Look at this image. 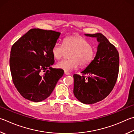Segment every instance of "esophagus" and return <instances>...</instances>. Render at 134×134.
<instances>
[{"instance_id":"1","label":"esophagus","mask_w":134,"mask_h":134,"mask_svg":"<svg viewBox=\"0 0 134 134\" xmlns=\"http://www.w3.org/2000/svg\"><path fill=\"white\" fill-rule=\"evenodd\" d=\"M64 74H65V75H70V73L69 72L66 71H64Z\"/></svg>"}]
</instances>
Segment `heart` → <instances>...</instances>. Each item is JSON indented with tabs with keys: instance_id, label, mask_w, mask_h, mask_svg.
<instances>
[{
	"instance_id": "b5f03b06",
	"label": "heart",
	"mask_w": 134,
	"mask_h": 134,
	"mask_svg": "<svg viewBox=\"0 0 134 134\" xmlns=\"http://www.w3.org/2000/svg\"><path fill=\"white\" fill-rule=\"evenodd\" d=\"M70 60H62L57 63L58 69L64 71H71L81 67L88 65L96 55V48L89 41L79 36H69L65 38L62 44L57 42L53 46L52 53L55 59H60L66 52H70Z\"/></svg>"
}]
</instances>
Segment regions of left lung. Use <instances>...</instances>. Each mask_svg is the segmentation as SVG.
Listing matches in <instances>:
<instances>
[{
  "label": "left lung",
  "instance_id": "obj_1",
  "mask_svg": "<svg viewBox=\"0 0 134 134\" xmlns=\"http://www.w3.org/2000/svg\"><path fill=\"white\" fill-rule=\"evenodd\" d=\"M85 36L97 38V52L93 60L81 72L82 75H73V92L81 103L90 104L103 100L113 90L118 75L120 58L115 46L103 34Z\"/></svg>",
  "mask_w": 134,
  "mask_h": 134
}]
</instances>
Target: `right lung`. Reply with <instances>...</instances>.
<instances>
[{
	"mask_svg": "<svg viewBox=\"0 0 134 134\" xmlns=\"http://www.w3.org/2000/svg\"><path fill=\"white\" fill-rule=\"evenodd\" d=\"M60 32L32 29L12 46L10 69L15 87L21 96L40 102L50 96L64 72L53 69L52 49ZM43 72L45 73L42 74Z\"/></svg>",
	"mask_w": 134,
	"mask_h": 134,
	"instance_id": "1",
	"label": "right lung"
}]
</instances>
